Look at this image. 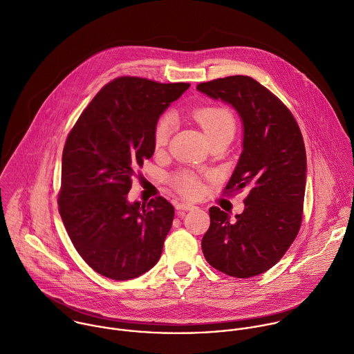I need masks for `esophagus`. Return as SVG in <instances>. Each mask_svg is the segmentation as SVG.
<instances>
[{
	"label": "esophagus",
	"instance_id": "34e87169",
	"mask_svg": "<svg viewBox=\"0 0 354 354\" xmlns=\"http://www.w3.org/2000/svg\"><path fill=\"white\" fill-rule=\"evenodd\" d=\"M194 208V205L193 204H189V203H178L176 204V209L178 211H190V209H193Z\"/></svg>",
	"mask_w": 354,
	"mask_h": 354
}]
</instances>
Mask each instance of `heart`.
Wrapping results in <instances>:
<instances>
[{"label":"heart","mask_w":354,"mask_h":354,"mask_svg":"<svg viewBox=\"0 0 354 354\" xmlns=\"http://www.w3.org/2000/svg\"><path fill=\"white\" fill-rule=\"evenodd\" d=\"M192 117L201 125L208 139H212L222 133H234L236 118L233 113L225 106L211 104V106L197 107L193 110ZM172 131H174L172 117L169 114L161 115L157 120L154 125V132H153L154 147L157 150L168 145ZM172 185L180 194L186 197H197L201 192V185L198 179L193 174L186 171L175 174L172 176Z\"/></svg>","instance_id":"heart-1"}]
</instances>
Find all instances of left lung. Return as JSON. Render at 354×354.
Listing matches in <instances>:
<instances>
[{"label": "left lung", "instance_id": "left-lung-1", "mask_svg": "<svg viewBox=\"0 0 354 354\" xmlns=\"http://www.w3.org/2000/svg\"><path fill=\"white\" fill-rule=\"evenodd\" d=\"M197 89L240 114L243 153L225 193L248 190L244 212L234 221L221 208H209L203 254L227 276L254 277L284 257L301 229L306 187L304 138L290 109L248 75L201 82Z\"/></svg>", "mask_w": 354, "mask_h": 354}]
</instances>
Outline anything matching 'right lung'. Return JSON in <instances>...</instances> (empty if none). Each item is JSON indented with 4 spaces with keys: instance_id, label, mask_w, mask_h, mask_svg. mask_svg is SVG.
I'll list each match as a JSON object with an SVG mask.
<instances>
[{
    "instance_id": "add662e5",
    "label": "right lung",
    "mask_w": 354,
    "mask_h": 354,
    "mask_svg": "<svg viewBox=\"0 0 354 354\" xmlns=\"http://www.w3.org/2000/svg\"><path fill=\"white\" fill-rule=\"evenodd\" d=\"M190 84L118 77L106 84L71 128L62 156L59 214L81 258L99 274L125 281L160 259L175 209L164 197H127L154 153V125Z\"/></svg>"
}]
</instances>
